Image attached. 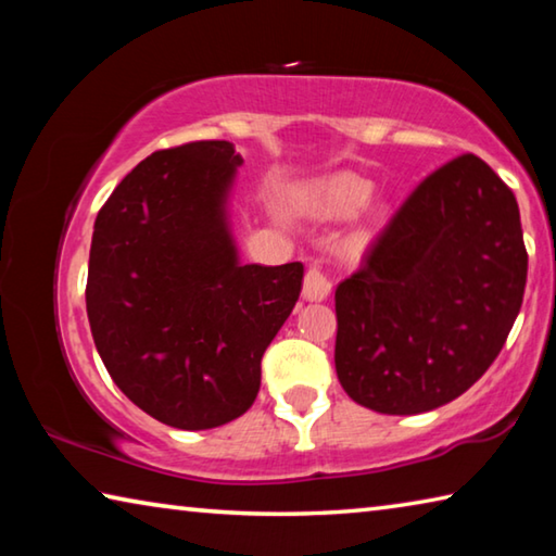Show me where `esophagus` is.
Masks as SVG:
<instances>
[{"mask_svg":"<svg viewBox=\"0 0 556 556\" xmlns=\"http://www.w3.org/2000/svg\"><path fill=\"white\" fill-rule=\"evenodd\" d=\"M301 294H304L306 301H324L331 294V281H328V277L316 265L308 267L304 277V291H301Z\"/></svg>","mask_w":556,"mask_h":556,"instance_id":"obj_1","label":"esophagus"}]
</instances>
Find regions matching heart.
<instances>
[{"label":"heart","instance_id":"1","mask_svg":"<svg viewBox=\"0 0 556 556\" xmlns=\"http://www.w3.org/2000/svg\"><path fill=\"white\" fill-rule=\"evenodd\" d=\"M372 195V184L368 178H361L351 172H341L301 188L299 203L308 215L318 220H345L363 211ZM388 220V208L384 205H375L368 213V223H365V235H372L382 228Z\"/></svg>","mask_w":556,"mask_h":556}]
</instances>
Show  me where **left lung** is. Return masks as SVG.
<instances>
[{
	"mask_svg": "<svg viewBox=\"0 0 556 556\" xmlns=\"http://www.w3.org/2000/svg\"><path fill=\"white\" fill-rule=\"evenodd\" d=\"M525 281L510 188L473 154L441 166L336 289V372L348 397L380 414L456 400L501 353Z\"/></svg>",
	"mask_w": 556,
	"mask_h": 556,
	"instance_id": "obj_1",
	"label": "left lung"
}]
</instances>
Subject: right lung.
I'll return each instance as SVG.
<instances>
[{"instance_id":"right-lung-1","label":"right lung","mask_w":556,"mask_h":556,"mask_svg":"<svg viewBox=\"0 0 556 556\" xmlns=\"http://www.w3.org/2000/svg\"><path fill=\"white\" fill-rule=\"evenodd\" d=\"M238 166L230 142L147 156L92 232L86 304L102 363L139 409L186 431L252 407L262 355L304 277L301 262H240L230 228Z\"/></svg>"}]
</instances>
